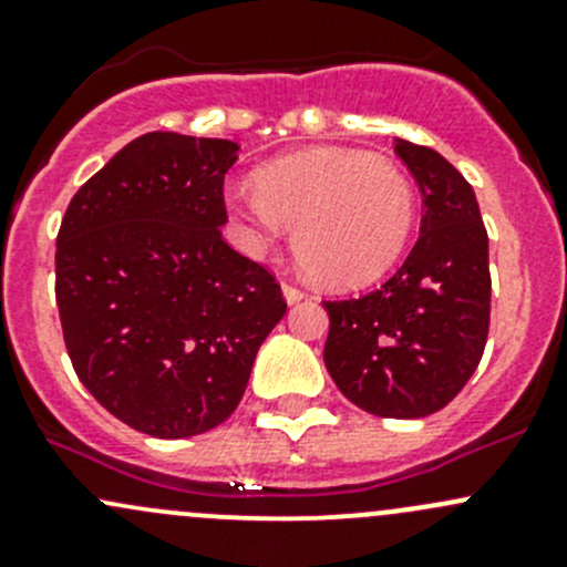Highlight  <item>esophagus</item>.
Returning <instances> with one entry per match:
<instances>
[{
  "instance_id": "obj_1",
  "label": "esophagus",
  "mask_w": 567,
  "mask_h": 567,
  "mask_svg": "<svg viewBox=\"0 0 567 567\" xmlns=\"http://www.w3.org/2000/svg\"><path fill=\"white\" fill-rule=\"evenodd\" d=\"M282 296L288 305H299V301L305 299V290L296 288V285H290V282H282Z\"/></svg>"
}]
</instances>
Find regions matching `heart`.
Listing matches in <instances>:
<instances>
[{"instance_id": "heart-1", "label": "heart", "mask_w": 567, "mask_h": 567, "mask_svg": "<svg viewBox=\"0 0 567 567\" xmlns=\"http://www.w3.org/2000/svg\"><path fill=\"white\" fill-rule=\"evenodd\" d=\"M251 249L296 227L299 266L329 288H362L403 255L416 221L409 177L362 151L296 153L260 169L257 181L225 186Z\"/></svg>"}]
</instances>
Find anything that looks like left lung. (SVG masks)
I'll return each mask as SVG.
<instances>
[{"instance_id":"1","label":"left lung","mask_w":567,"mask_h":567,"mask_svg":"<svg viewBox=\"0 0 567 567\" xmlns=\"http://www.w3.org/2000/svg\"><path fill=\"white\" fill-rule=\"evenodd\" d=\"M422 192L420 238L379 290L323 301V362L353 405L390 420L436 414L483 357L491 316L488 233L474 188L431 147L394 140Z\"/></svg>"}]
</instances>
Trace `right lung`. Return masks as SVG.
<instances>
[{
  "label": "right lung",
  "mask_w": 567,
  "mask_h": 567,
  "mask_svg": "<svg viewBox=\"0 0 567 567\" xmlns=\"http://www.w3.org/2000/svg\"><path fill=\"white\" fill-rule=\"evenodd\" d=\"M230 140L153 131L76 194L56 236V307L79 381L156 439L221 425L288 310L271 274L221 238Z\"/></svg>",
  "instance_id": "1"
}]
</instances>
